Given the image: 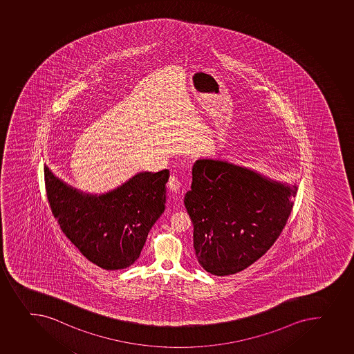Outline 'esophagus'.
I'll use <instances>...</instances> for the list:
<instances>
[{
  "instance_id": "1",
  "label": "esophagus",
  "mask_w": 354,
  "mask_h": 354,
  "mask_svg": "<svg viewBox=\"0 0 354 354\" xmlns=\"http://www.w3.org/2000/svg\"><path fill=\"white\" fill-rule=\"evenodd\" d=\"M168 187L172 193L178 194V193L180 192V189H182V183H180V180H179L176 176H171L170 179H169Z\"/></svg>"
}]
</instances>
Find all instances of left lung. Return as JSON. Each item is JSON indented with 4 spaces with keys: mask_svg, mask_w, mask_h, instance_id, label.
Masks as SVG:
<instances>
[{
    "mask_svg": "<svg viewBox=\"0 0 354 354\" xmlns=\"http://www.w3.org/2000/svg\"><path fill=\"white\" fill-rule=\"evenodd\" d=\"M184 203L193 245L205 270H244L277 241L293 208L297 186L274 182L227 161L198 160Z\"/></svg>",
    "mask_w": 354,
    "mask_h": 354,
    "instance_id": "8db88e82",
    "label": "left lung"
}]
</instances>
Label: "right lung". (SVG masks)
<instances>
[{"mask_svg":"<svg viewBox=\"0 0 354 354\" xmlns=\"http://www.w3.org/2000/svg\"><path fill=\"white\" fill-rule=\"evenodd\" d=\"M169 176L167 169L140 172L96 196L66 185L45 165L46 192L61 230L85 258L106 270L137 261L148 232L165 212Z\"/></svg>","mask_w":354,"mask_h":354,"instance_id":"add662e5","label":"right lung"}]
</instances>
